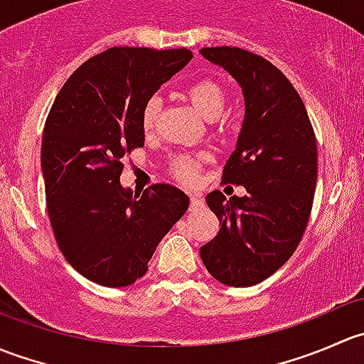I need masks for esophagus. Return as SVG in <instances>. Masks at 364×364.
Here are the masks:
<instances>
[{
	"mask_svg": "<svg viewBox=\"0 0 364 364\" xmlns=\"http://www.w3.org/2000/svg\"><path fill=\"white\" fill-rule=\"evenodd\" d=\"M204 208V199L200 196H197V193H192L190 196V209L192 211H197V209Z\"/></svg>",
	"mask_w": 364,
	"mask_h": 364,
	"instance_id": "1",
	"label": "esophagus"
}]
</instances>
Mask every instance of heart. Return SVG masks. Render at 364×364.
Here are the masks:
<instances>
[{
    "mask_svg": "<svg viewBox=\"0 0 364 364\" xmlns=\"http://www.w3.org/2000/svg\"><path fill=\"white\" fill-rule=\"evenodd\" d=\"M185 97L188 98L190 104L196 107V111L203 114L208 119L218 117L220 114L223 112L227 100L225 87H223L216 79H211V77H204V79H199L196 80V82L190 84L185 90ZM159 98H151V100L146 102L141 114L142 130L151 132L153 128H155L156 119H159ZM203 160H205V155L178 156V159H174V161H172V174L176 176V179H179V181L183 183H193L197 179V174H199V167Z\"/></svg>",
    "mask_w": 364,
    "mask_h": 364,
    "instance_id": "heart-1",
    "label": "heart"
}]
</instances>
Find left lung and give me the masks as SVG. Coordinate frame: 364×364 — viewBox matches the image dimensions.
Masks as SVG:
<instances>
[{"mask_svg":"<svg viewBox=\"0 0 364 364\" xmlns=\"http://www.w3.org/2000/svg\"><path fill=\"white\" fill-rule=\"evenodd\" d=\"M200 54L230 73L243 90L245 121L223 183L247 188L205 203L218 234L200 248L205 269L229 287H252L280 269L306 229L317 183V141L291 80L262 56L240 47H204Z\"/></svg>","mask_w":364,"mask_h":364,"instance_id":"8db88e82","label":"left lung"}]
</instances>
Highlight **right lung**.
<instances>
[{"instance_id": "add662e5", "label": "right lung", "mask_w": 364, "mask_h": 364, "mask_svg": "<svg viewBox=\"0 0 364 364\" xmlns=\"http://www.w3.org/2000/svg\"><path fill=\"white\" fill-rule=\"evenodd\" d=\"M192 60L188 49L112 47L84 61L58 93L42 137L50 225L70 266L104 287H127L148 271L190 199L159 183L123 188V161L144 146L146 102Z\"/></svg>"}]
</instances>
